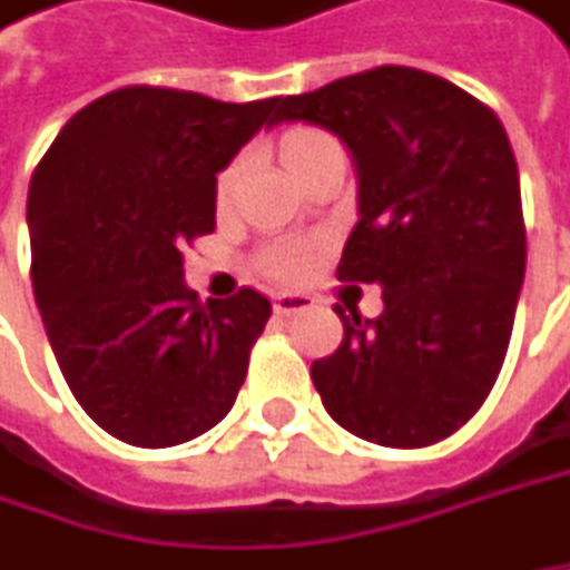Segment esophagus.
Listing matches in <instances>:
<instances>
[{"label": "esophagus", "instance_id": "34e87169", "mask_svg": "<svg viewBox=\"0 0 570 570\" xmlns=\"http://www.w3.org/2000/svg\"><path fill=\"white\" fill-rule=\"evenodd\" d=\"M309 306H313V296H306V293H277L274 296V313H281V316L303 313Z\"/></svg>", "mask_w": 570, "mask_h": 570}]
</instances>
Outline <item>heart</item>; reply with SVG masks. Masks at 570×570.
I'll list each match as a JSON object with an SVG mask.
<instances>
[{"label": "heart", "instance_id": "1", "mask_svg": "<svg viewBox=\"0 0 570 570\" xmlns=\"http://www.w3.org/2000/svg\"><path fill=\"white\" fill-rule=\"evenodd\" d=\"M333 142H336L333 136H326V132L320 130H293L284 139L286 166L296 163V159H303L306 153L323 149V146H333ZM306 264H309V257H306V250H299V247H286V250H277V254L267 257V267H271L277 277H284V281L299 277V274L306 271Z\"/></svg>", "mask_w": 570, "mask_h": 570}]
</instances>
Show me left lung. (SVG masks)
<instances>
[{"label": "left lung", "mask_w": 570, "mask_h": 570, "mask_svg": "<svg viewBox=\"0 0 570 570\" xmlns=\"http://www.w3.org/2000/svg\"><path fill=\"white\" fill-rule=\"evenodd\" d=\"M336 132L358 176L338 281L382 284L379 320H342L309 375L348 434L428 446L499 379L525 277L519 166L499 117L456 83L385 65L281 97L277 124Z\"/></svg>", "instance_id": "1"}]
</instances>
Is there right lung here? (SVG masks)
<instances>
[{
    "label": "right lung",
    "instance_id": "obj_1",
    "mask_svg": "<svg viewBox=\"0 0 570 570\" xmlns=\"http://www.w3.org/2000/svg\"><path fill=\"white\" fill-rule=\"evenodd\" d=\"M281 97L225 104L124 87L78 110L28 185L31 286L78 404L117 440L176 446L244 385L271 299L202 303L181 247L215 232L218 173L277 124Z\"/></svg>",
    "mask_w": 570,
    "mask_h": 570
}]
</instances>
